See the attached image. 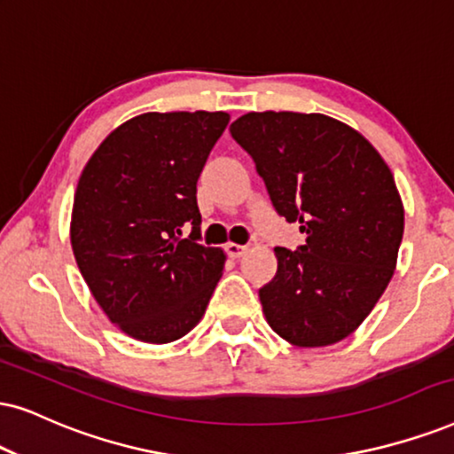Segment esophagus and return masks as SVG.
Returning <instances> with one entry per match:
<instances>
[{
	"label": "esophagus",
	"instance_id": "obj_1",
	"mask_svg": "<svg viewBox=\"0 0 454 454\" xmlns=\"http://www.w3.org/2000/svg\"><path fill=\"white\" fill-rule=\"evenodd\" d=\"M226 254H228V257H232V260H237V257H243L247 254V247L237 245V243H228L226 245Z\"/></svg>",
	"mask_w": 454,
	"mask_h": 454
}]
</instances>
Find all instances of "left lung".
Here are the masks:
<instances>
[{"instance_id":"obj_1","label":"left lung","mask_w":454,"mask_h":454,"mask_svg":"<svg viewBox=\"0 0 454 454\" xmlns=\"http://www.w3.org/2000/svg\"><path fill=\"white\" fill-rule=\"evenodd\" d=\"M231 134L254 159L270 200L306 243L277 247L260 289L268 325L300 348L346 340L394 277L404 207L394 176L363 134L320 113H247Z\"/></svg>"}]
</instances>
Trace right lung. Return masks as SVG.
<instances>
[{
  "label": "right lung",
  "mask_w": 454,
  "mask_h": 454,
  "mask_svg": "<svg viewBox=\"0 0 454 454\" xmlns=\"http://www.w3.org/2000/svg\"><path fill=\"white\" fill-rule=\"evenodd\" d=\"M228 113H145L105 137L79 177L71 245L113 325L169 343L203 318L223 255L200 239L197 180ZM186 225L193 228L181 239Z\"/></svg>",
  "instance_id": "add662e5"
}]
</instances>
